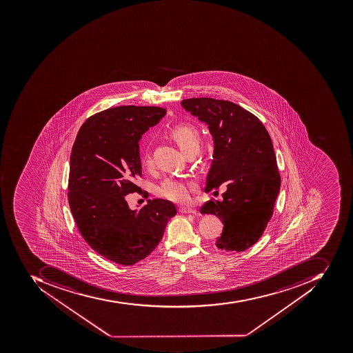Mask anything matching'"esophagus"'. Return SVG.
Wrapping results in <instances>:
<instances>
[{"instance_id":"1","label":"esophagus","mask_w":353,"mask_h":353,"mask_svg":"<svg viewBox=\"0 0 353 353\" xmlns=\"http://www.w3.org/2000/svg\"><path fill=\"white\" fill-rule=\"evenodd\" d=\"M179 212L183 214H194V215L196 214V210L189 208H180Z\"/></svg>"}]
</instances>
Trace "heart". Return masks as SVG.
<instances>
[{"mask_svg": "<svg viewBox=\"0 0 353 353\" xmlns=\"http://www.w3.org/2000/svg\"><path fill=\"white\" fill-rule=\"evenodd\" d=\"M170 135L178 143L183 152L195 145H200V137L198 130L190 124H181L175 126L170 132ZM143 164L150 166L152 163L150 150L143 149ZM195 183L181 177H170L164 180L158 188V195L161 198L176 203H185L190 199L191 191L194 190Z\"/></svg>", "mask_w": 353, "mask_h": 353, "instance_id": "heart-1", "label": "heart"}]
</instances>
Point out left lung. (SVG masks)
Returning a JSON list of instances; mask_svg holds the SVG:
<instances>
[{"label": "left lung", "mask_w": 353, "mask_h": 353, "mask_svg": "<svg viewBox=\"0 0 353 353\" xmlns=\"http://www.w3.org/2000/svg\"><path fill=\"white\" fill-rule=\"evenodd\" d=\"M181 105L205 122L213 136L205 192L217 190L220 185L227 187L221 202L212 199L200 212L214 214L223 221V233L216 240L218 248L248 250L263 235L280 191L270 135L256 115L228 100L190 98Z\"/></svg>", "instance_id": "8db88e82"}]
</instances>
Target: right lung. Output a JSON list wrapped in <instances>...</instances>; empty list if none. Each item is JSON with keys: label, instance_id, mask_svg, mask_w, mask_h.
Masks as SVG:
<instances>
[{"label": "right lung", "instance_id": "1", "mask_svg": "<svg viewBox=\"0 0 353 353\" xmlns=\"http://www.w3.org/2000/svg\"><path fill=\"white\" fill-rule=\"evenodd\" d=\"M166 114L160 107L121 105L92 115L73 143L68 201L79 231L96 253L123 265L145 259L162 240L173 203L148 200L132 210L125 195L139 192V140Z\"/></svg>", "mask_w": 353, "mask_h": 353}]
</instances>
